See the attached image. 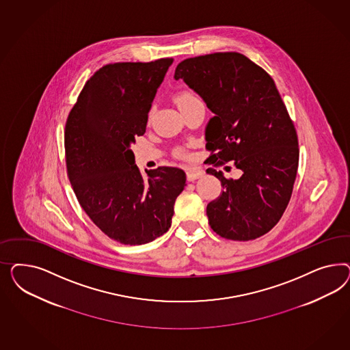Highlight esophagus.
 <instances>
[{"label":"esophagus","mask_w":350,"mask_h":350,"mask_svg":"<svg viewBox=\"0 0 350 350\" xmlns=\"http://www.w3.org/2000/svg\"><path fill=\"white\" fill-rule=\"evenodd\" d=\"M186 176H187V180H195L198 178H200L204 176V170L200 168H190V170H186Z\"/></svg>","instance_id":"esophagus-1"}]
</instances>
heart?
<instances>
[{"mask_svg": "<svg viewBox=\"0 0 350 350\" xmlns=\"http://www.w3.org/2000/svg\"><path fill=\"white\" fill-rule=\"evenodd\" d=\"M193 100H198V98L192 95L191 92H189V91H182L178 95L176 96V103H177L178 106L189 104V103L193 101Z\"/></svg>", "mask_w": 350, "mask_h": 350, "instance_id": "b5f03b06", "label": "heart"}]
</instances>
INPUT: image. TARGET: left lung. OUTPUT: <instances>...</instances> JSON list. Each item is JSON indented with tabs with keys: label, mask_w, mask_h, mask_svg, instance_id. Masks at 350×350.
<instances>
[{
	"label": "left lung",
	"mask_w": 350,
	"mask_h": 350,
	"mask_svg": "<svg viewBox=\"0 0 350 350\" xmlns=\"http://www.w3.org/2000/svg\"><path fill=\"white\" fill-rule=\"evenodd\" d=\"M182 79L214 114L205 128L208 161H232L243 172L222 183L206 206L213 231L227 240L249 241L271 231L286 209L299 164L297 131L271 75L239 53H215L177 65Z\"/></svg>",
	"instance_id": "obj_1"
}]
</instances>
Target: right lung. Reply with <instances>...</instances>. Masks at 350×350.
Segmentation results:
<instances>
[{"label":"right lung","instance_id":"1","mask_svg":"<svg viewBox=\"0 0 350 350\" xmlns=\"http://www.w3.org/2000/svg\"><path fill=\"white\" fill-rule=\"evenodd\" d=\"M173 59L103 66L85 83L65 124L66 170L92 222L124 245L148 244L170 230L186 174L135 165L132 144L146 132L157 91Z\"/></svg>","mask_w":350,"mask_h":350}]
</instances>
